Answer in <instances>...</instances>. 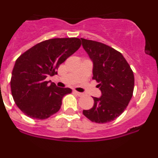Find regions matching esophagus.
<instances>
[{
  "instance_id": "1",
  "label": "esophagus",
  "mask_w": 158,
  "mask_h": 158,
  "mask_svg": "<svg viewBox=\"0 0 158 158\" xmlns=\"http://www.w3.org/2000/svg\"><path fill=\"white\" fill-rule=\"evenodd\" d=\"M74 93H76V94L77 95V96H82V95H83V93H79V92H77V91H74Z\"/></svg>"
}]
</instances>
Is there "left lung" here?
Masks as SVG:
<instances>
[{"instance_id":"obj_1","label":"left lung","mask_w":158,"mask_h":158,"mask_svg":"<svg viewBox=\"0 0 158 158\" xmlns=\"http://www.w3.org/2000/svg\"><path fill=\"white\" fill-rule=\"evenodd\" d=\"M83 48L93 61V79L102 96L93 97L94 105L82 113L92 122L105 123L114 120L126 110L133 96L134 76L120 52L96 41L81 38Z\"/></svg>"}]
</instances>
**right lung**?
I'll return each instance as SVG.
<instances>
[{
    "mask_svg": "<svg viewBox=\"0 0 158 158\" xmlns=\"http://www.w3.org/2000/svg\"><path fill=\"white\" fill-rule=\"evenodd\" d=\"M81 46L77 38H52L37 44L18 58L12 71L10 89L18 108L29 117L45 120L57 113L69 88L48 84L60 64Z\"/></svg>",
    "mask_w": 158,
    "mask_h": 158,
    "instance_id": "obj_1",
    "label": "right lung"
}]
</instances>
